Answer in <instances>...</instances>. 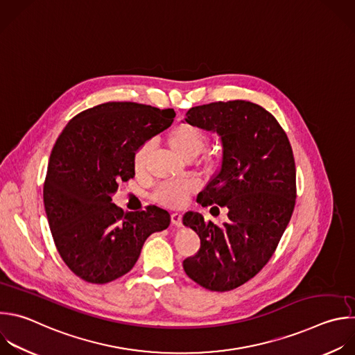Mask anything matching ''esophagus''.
Masks as SVG:
<instances>
[{
  "label": "esophagus",
  "instance_id": "34e87169",
  "mask_svg": "<svg viewBox=\"0 0 355 355\" xmlns=\"http://www.w3.org/2000/svg\"><path fill=\"white\" fill-rule=\"evenodd\" d=\"M171 221L174 225H181L182 224V214L180 211L171 213Z\"/></svg>",
  "mask_w": 355,
  "mask_h": 355
}]
</instances>
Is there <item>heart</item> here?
I'll return each mask as SVG.
<instances>
[{
  "label": "heart",
  "instance_id": "b5f03b06",
  "mask_svg": "<svg viewBox=\"0 0 355 355\" xmlns=\"http://www.w3.org/2000/svg\"><path fill=\"white\" fill-rule=\"evenodd\" d=\"M168 142L175 153L182 157H188L196 156L202 152L207 142V137L200 128L191 124H182L171 131V134L168 135ZM150 149V142H145L138 148L135 153V167L138 170L145 167ZM198 187L199 184L193 178L170 180L163 182L155 191V199L163 205L178 207L188 202L189 196L198 189Z\"/></svg>",
  "mask_w": 355,
  "mask_h": 355
}]
</instances>
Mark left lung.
Returning <instances> with one entry per match:
<instances>
[{"mask_svg":"<svg viewBox=\"0 0 355 355\" xmlns=\"http://www.w3.org/2000/svg\"><path fill=\"white\" fill-rule=\"evenodd\" d=\"M185 121L220 135L221 164L198 202L225 206L228 221L217 225L187 211L182 221L196 231L200 247L182 266L203 288L230 291L263 269L291 218L297 198L293 148L275 115L251 101L196 105Z\"/></svg>","mask_w":355,"mask_h":355,"instance_id":"1","label":"left lung"}]
</instances>
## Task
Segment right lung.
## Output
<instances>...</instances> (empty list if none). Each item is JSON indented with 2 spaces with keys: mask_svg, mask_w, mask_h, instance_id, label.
Instances as JSON below:
<instances>
[{
  "mask_svg": "<svg viewBox=\"0 0 355 355\" xmlns=\"http://www.w3.org/2000/svg\"><path fill=\"white\" fill-rule=\"evenodd\" d=\"M173 108L108 101L76 114L51 150L43 199L55 248L78 277L105 284L128 273L150 234L170 225V213L149 205L124 211L111 202L135 175L141 145L174 121Z\"/></svg>",
  "mask_w": 355,
  "mask_h": 355,
  "instance_id": "1",
  "label": "right lung"
}]
</instances>
